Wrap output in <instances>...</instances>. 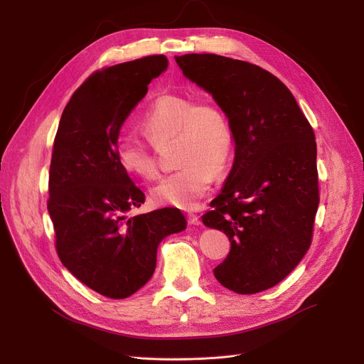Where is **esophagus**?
Listing matches in <instances>:
<instances>
[{
    "label": "esophagus",
    "instance_id": "obj_1",
    "mask_svg": "<svg viewBox=\"0 0 364 364\" xmlns=\"http://www.w3.org/2000/svg\"><path fill=\"white\" fill-rule=\"evenodd\" d=\"M188 223L190 225H193V226H199L202 222H200V217L199 215H196V214H188Z\"/></svg>",
    "mask_w": 364,
    "mask_h": 364
}]
</instances>
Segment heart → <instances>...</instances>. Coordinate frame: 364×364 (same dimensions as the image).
<instances>
[{"mask_svg": "<svg viewBox=\"0 0 364 364\" xmlns=\"http://www.w3.org/2000/svg\"><path fill=\"white\" fill-rule=\"evenodd\" d=\"M139 127L155 147L174 139V164L179 167L151 186V202L194 209L211 190L214 173H223L232 158L234 135L223 109L205 98L165 94L150 103ZM115 158L127 174L142 181L155 179L158 173L153 150L134 136L118 141Z\"/></svg>", "mask_w": 364, "mask_h": 364, "instance_id": "1", "label": "heart"}]
</instances>
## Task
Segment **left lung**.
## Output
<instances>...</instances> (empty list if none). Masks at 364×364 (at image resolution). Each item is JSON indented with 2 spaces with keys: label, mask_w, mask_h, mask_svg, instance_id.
I'll return each instance as SVG.
<instances>
[{
  "label": "left lung",
  "mask_w": 364,
  "mask_h": 364,
  "mask_svg": "<svg viewBox=\"0 0 364 364\" xmlns=\"http://www.w3.org/2000/svg\"><path fill=\"white\" fill-rule=\"evenodd\" d=\"M223 109L235 142L225 185L202 215L230 241L214 269L223 287L253 294L281 282L311 245L318 206L314 132L278 77L217 54L174 56Z\"/></svg>",
  "instance_id": "obj_1"
}]
</instances>
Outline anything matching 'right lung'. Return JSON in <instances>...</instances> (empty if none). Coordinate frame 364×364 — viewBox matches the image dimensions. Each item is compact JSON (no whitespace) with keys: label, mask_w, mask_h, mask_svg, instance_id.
I'll list each match as a JSON object with an SVG mask.
<instances>
[{"label":"right lung","mask_w":364,"mask_h":364,"mask_svg":"<svg viewBox=\"0 0 364 364\" xmlns=\"http://www.w3.org/2000/svg\"><path fill=\"white\" fill-rule=\"evenodd\" d=\"M168 67L162 54L94 73L65 106L48 182V214L62 264L94 291L124 299L151 278L161 241L182 232L178 208L127 217L146 196L115 158L126 118Z\"/></svg>","instance_id":"obj_1"}]
</instances>
